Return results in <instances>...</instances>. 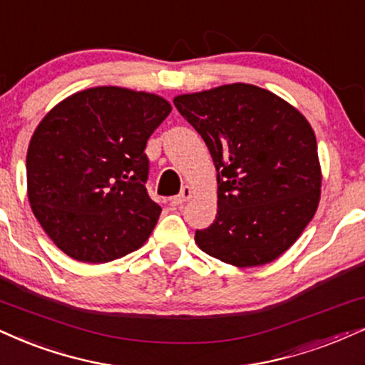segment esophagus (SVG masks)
<instances>
[{
	"instance_id": "34e87169",
	"label": "esophagus",
	"mask_w": 365,
	"mask_h": 365,
	"mask_svg": "<svg viewBox=\"0 0 365 365\" xmlns=\"http://www.w3.org/2000/svg\"><path fill=\"white\" fill-rule=\"evenodd\" d=\"M191 197H192V190H191L190 186H184L182 191H181V195L170 197L169 201H170V205H173V206H179V205L186 203V201H190Z\"/></svg>"
}]
</instances>
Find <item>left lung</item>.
Listing matches in <instances>:
<instances>
[{"mask_svg": "<svg viewBox=\"0 0 365 365\" xmlns=\"http://www.w3.org/2000/svg\"><path fill=\"white\" fill-rule=\"evenodd\" d=\"M174 105L217 168L218 211L197 247L237 267L272 262L298 240L320 201L317 137L289 103L254 84L181 94Z\"/></svg>", "mask_w": 365, "mask_h": 365, "instance_id": "8db88e82", "label": "left lung"}]
</instances>
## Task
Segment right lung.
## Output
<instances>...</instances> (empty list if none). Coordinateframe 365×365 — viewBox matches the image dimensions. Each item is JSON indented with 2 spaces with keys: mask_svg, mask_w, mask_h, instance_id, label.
<instances>
[{
  "mask_svg": "<svg viewBox=\"0 0 365 365\" xmlns=\"http://www.w3.org/2000/svg\"><path fill=\"white\" fill-rule=\"evenodd\" d=\"M170 105L152 93L84 89L40 121L26 152L35 218L81 262L120 259L143 245L162 208L145 190L147 140Z\"/></svg>",
  "mask_w": 365,
  "mask_h": 365,
  "instance_id": "add662e5",
  "label": "right lung"
}]
</instances>
